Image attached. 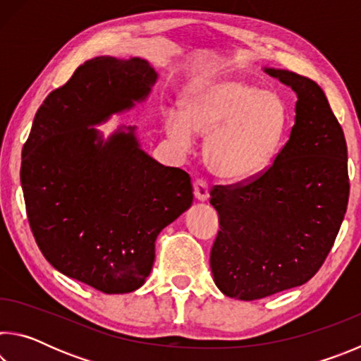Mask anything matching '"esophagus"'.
Listing matches in <instances>:
<instances>
[{"label": "esophagus", "instance_id": "1", "mask_svg": "<svg viewBox=\"0 0 361 361\" xmlns=\"http://www.w3.org/2000/svg\"><path fill=\"white\" fill-rule=\"evenodd\" d=\"M194 195L197 200L209 199V183L204 178H197L194 181Z\"/></svg>", "mask_w": 361, "mask_h": 361}]
</instances>
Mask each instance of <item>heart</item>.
<instances>
[{"instance_id":"b5f03b06","label":"heart","mask_w":361,"mask_h":361,"mask_svg":"<svg viewBox=\"0 0 361 361\" xmlns=\"http://www.w3.org/2000/svg\"><path fill=\"white\" fill-rule=\"evenodd\" d=\"M181 113H164V127L189 146L195 132L210 133L205 159L215 175L243 181L259 175L276 157L288 127L282 97L239 78L205 79L181 95Z\"/></svg>"}]
</instances>
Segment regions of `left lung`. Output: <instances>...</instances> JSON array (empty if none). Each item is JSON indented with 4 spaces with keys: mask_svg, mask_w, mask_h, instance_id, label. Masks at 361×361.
Returning <instances> with one entry per match:
<instances>
[{
    "mask_svg": "<svg viewBox=\"0 0 361 361\" xmlns=\"http://www.w3.org/2000/svg\"><path fill=\"white\" fill-rule=\"evenodd\" d=\"M298 95L290 140L250 180L210 189L219 231L210 252L226 296L255 301L309 282L334 245L349 202L347 143L320 85L266 68Z\"/></svg>",
    "mask_w": 361,
    "mask_h": 361,
    "instance_id": "left-lung-1",
    "label": "left lung"
}]
</instances>
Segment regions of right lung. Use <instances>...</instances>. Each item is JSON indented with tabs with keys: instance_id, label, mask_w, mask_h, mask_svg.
Here are the masks:
<instances>
[{
	"instance_id": "right-lung-1",
	"label": "right lung",
	"mask_w": 361,
	"mask_h": 361,
	"mask_svg": "<svg viewBox=\"0 0 361 361\" xmlns=\"http://www.w3.org/2000/svg\"><path fill=\"white\" fill-rule=\"evenodd\" d=\"M156 78L142 59L87 60L46 97L22 149L23 197L41 253L106 295L145 283L159 232L192 204L185 170L145 154L132 132L103 143L89 127L143 100Z\"/></svg>"
}]
</instances>
